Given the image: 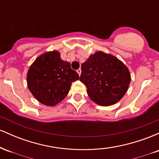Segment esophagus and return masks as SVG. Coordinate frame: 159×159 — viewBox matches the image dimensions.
Wrapping results in <instances>:
<instances>
[{"label": "esophagus", "instance_id": "1", "mask_svg": "<svg viewBox=\"0 0 159 159\" xmlns=\"http://www.w3.org/2000/svg\"><path fill=\"white\" fill-rule=\"evenodd\" d=\"M77 72H78V74L79 75H81V69H78V70H77Z\"/></svg>", "mask_w": 159, "mask_h": 159}]
</instances>
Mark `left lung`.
<instances>
[{
  "label": "left lung",
  "instance_id": "8db88e82",
  "mask_svg": "<svg viewBox=\"0 0 159 159\" xmlns=\"http://www.w3.org/2000/svg\"><path fill=\"white\" fill-rule=\"evenodd\" d=\"M80 81L87 87L92 101L102 106L119 102L129 88V69L111 54L97 52L82 63Z\"/></svg>",
  "mask_w": 159,
  "mask_h": 159
}]
</instances>
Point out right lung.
Returning <instances> with one entry per match:
<instances>
[{"label":"right lung","mask_w":159,"mask_h":159,"mask_svg":"<svg viewBox=\"0 0 159 159\" xmlns=\"http://www.w3.org/2000/svg\"><path fill=\"white\" fill-rule=\"evenodd\" d=\"M79 75L63 61L57 51L39 56L30 66L27 75V87L39 102L54 106L68 94L71 84Z\"/></svg>","instance_id":"1"}]
</instances>
